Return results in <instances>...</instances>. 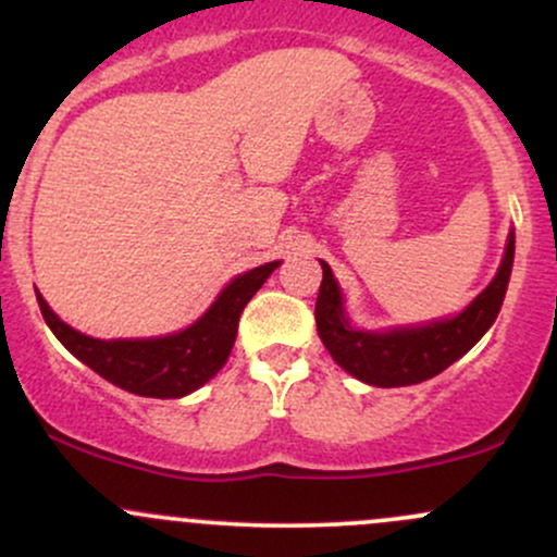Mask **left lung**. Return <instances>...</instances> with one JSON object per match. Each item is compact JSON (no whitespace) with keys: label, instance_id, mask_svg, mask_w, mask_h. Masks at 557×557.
<instances>
[{"label":"left lung","instance_id":"obj_1","mask_svg":"<svg viewBox=\"0 0 557 557\" xmlns=\"http://www.w3.org/2000/svg\"><path fill=\"white\" fill-rule=\"evenodd\" d=\"M516 235L510 230L505 243V257L492 283L453 319L419 324V327H395L385 332L354 330L345 319L343 293L337 287L327 261H322V285L317 296V332L324 348L348 374L374 387L419 385L430 376L445 372L479 337L492 327L508 290L513 270Z\"/></svg>","mask_w":557,"mask_h":557}]
</instances>
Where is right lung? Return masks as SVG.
<instances>
[{
    "label": "right lung",
    "instance_id": "1",
    "mask_svg": "<svg viewBox=\"0 0 557 557\" xmlns=\"http://www.w3.org/2000/svg\"><path fill=\"white\" fill-rule=\"evenodd\" d=\"M277 264L280 261H270L257 270L238 274L216 296L207 314L196 319L190 327L164 337L96 341L62 322L38 290L36 298L57 341L107 382L144 398H183L207 385L225 367L235 335H238L243 309L253 298V293L267 283V277L277 270Z\"/></svg>",
    "mask_w": 557,
    "mask_h": 557
}]
</instances>
